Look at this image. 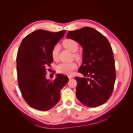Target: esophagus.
Wrapping results in <instances>:
<instances>
[{
	"label": "esophagus",
	"instance_id": "1",
	"mask_svg": "<svg viewBox=\"0 0 133 133\" xmlns=\"http://www.w3.org/2000/svg\"><path fill=\"white\" fill-rule=\"evenodd\" d=\"M68 78H69V79H70L73 78V76H72L71 75H68Z\"/></svg>",
	"mask_w": 133,
	"mask_h": 133
}]
</instances>
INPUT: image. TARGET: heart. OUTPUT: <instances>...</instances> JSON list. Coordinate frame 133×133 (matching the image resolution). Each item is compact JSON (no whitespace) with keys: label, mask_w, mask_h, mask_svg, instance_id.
Wrapping results in <instances>:
<instances>
[{"label":"heart","mask_w":133,"mask_h":133,"mask_svg":"<svg viewBox=\"0 0 133 133\" xmlns=\"http://www.w3.org/2000/svg\"><path fill=\"white\" fill-rule=\"evenodd\" d=\"M63 44L66 49L70 50L71 52L75 53L78 50L79 45L78 43L75 41L71 39H67L64 40L63 42ZM60 46L58 44L55 45L51 51V58L54 60H57L59 57V52ZM74 57L75 59L77 60H79L81 59V56L79 54L75 53L74 54ZM77 65L76 63H62L59 64L57 67V70L59 73L63 74L70 75L71 74L72 71L76 69Z\"/></svg>","instance_id":"heart-1"}]
</instances>
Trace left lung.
I'll return each instance as SVG.
<instances>
[{
	"label": "left lung",
	"instance_id": "left-lung-1",
	"mask_svg": "<svg viewBox=\"0 0 133 133\" xmlns=\"http://www.w3.org/2000/svg\"><path fill=\"white\" fill-rule=\"evenodd\" d=\"M66 37L78 42L83 48V61L76 76V96L84 105L95 108L110 98L116 78L112 50L107 38L98 30L84 27L70 31Z\"/></svg>",
	"mask_w": 133,
	"mask_h": 133
}]
</instances>
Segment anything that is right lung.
Instances as JSON below:
<instances>
[{
	"label": "right lung",
	"mask_w": 133,
	"mask_h": 133,
	"mask_svg": "<svg viewBox=\"0 0 133 133\" xmlns=\"http://www.w3.org/2000/svg\"><path fill=\"white\" fill-rule=\"evenodd\" d=\"M39 29L23 39L17 57L18 86L26 103L33 108L46 111L59 101L60 92L68 77L61 74L50 81L46 79L48 66L53 63L51 51L65 33Z\"/></svg>",
	"instance_id": "add662e5"
}]
</instances>
